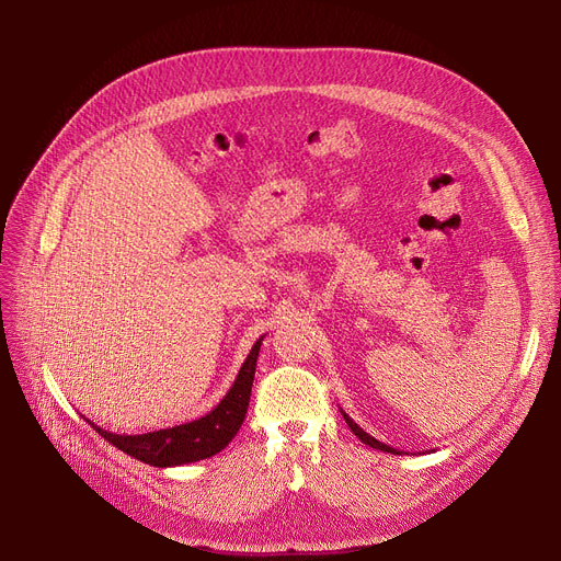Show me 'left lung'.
Listing matches in <instances>:
<instances>
[{
    "label": "left lung",
    "mask_w": 561,
    "mask_h": 561,
    "mask_svg": "<svg viewBox=\"0 0 561 561\" xmlns=\"http://www.w3.org/2000/svg\"><path fill=\"white\" fill-rule=\"evenodd\" d=\"M341 414H343V419H345V423H347V427L355 432V436H359L362 438V444H366V446H370V448H375V450H381V453H391V455H404V453H400L398 448H391V446H387V444H381V440H377L375 436H370L368 432H364L355 421H352L345 411L341 409Z\"/></svg>",
    "instance_id": "8db88e82"
}]
</instances>
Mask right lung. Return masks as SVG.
<instances>
[{"mask_svg":"<svg viewBox=\"0 0 561 561\" xmlns=\"http://www.w3.org/2000/svg\"><path fill=\"white\" fill-rule=\"evenodd\" d=\"M261 341L263 336L256 339V343L252 345L250 355L243 362L239 375H236L227 396L209 411V414H204L197 421L157 430V432H147V434H115V432L102 430L100 425L91 423L88 419L85 421L117 450H123L129 457L157 468L184 466L206 457H214L229 446V440L236 436V432L241 430L245 421Z\"/></svg>","mask_w":561,"mask_h":561,"instance_id":"add662e5","label":"right lung"}]
</instances>
